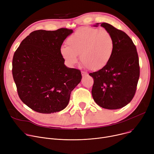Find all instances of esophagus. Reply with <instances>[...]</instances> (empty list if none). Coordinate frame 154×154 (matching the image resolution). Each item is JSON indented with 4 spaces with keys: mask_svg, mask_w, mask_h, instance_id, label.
<instances>
[{
    "mask_svg": "<svg viewBox=\"0 0 154 154\" xmlns=\"http://www.w3.org/2000/svg\"><path fill=\"white\" fill-rule=\"evenodd\" d=\"M81 74H82L83 77H85V76H86L88 75V74L86 73H85V72H84V71H81Z\"/></svg>",
    "mask_w": 154,
    "mask_h": 154,
    "instance_id": "obj_1",
    "label": "esophagus"
}]
</instances>
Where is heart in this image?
Listing matches in <instances>:
<instances>
[{
  "mask_svg": "<svg viewBox=\"0 0 154 154\" xmlns=\"http://www.w3.org/2000/svg\"><path fill=\"white\" fill-rule=\"evenodd\" d=\"M67 46L60 49L62 57L70 66L78 61L93 71L105 68L111 61L115 48L112 34L106 30L85 27L76 31L67 39Z\"/></svg>",
  "mask_w": 154,
  "mask_h": 154,
  "instance_id": "b5f03b06",
  "label": "heart"
}]
</instances>
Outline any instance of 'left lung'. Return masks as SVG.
<instances>
[{"mask_svg":"<svg viewBox=\"0 0 154 154\" xmlns=\"http://www.w3.org/2000/svg\"><path fill=\"white\" fill-rule=\"evenodd\" d=\"M101 26L112 34L115 48L107 65L89 73L94 79L91 93L99 106L117 109L128 104L136 91L140 75L139 57L135 45L125 32L107 23Z\"/></svg>","mask_w":154,"mask_h":154,"instance_id":"obj_1","label":"left lung"}]
</instances>
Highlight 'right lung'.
Listing matches in <instances>:
<instances>
[{
	"instance_id": "obj_1",
	"label": "right lung",
	"mask_w": 154,
	"mask_h": 154,
	"mask_svg": "<svg viewBox=\"0 0 154 154\" xmlns=\"http://www.w3.org/2000/svg\"><path fill=\"white\" fill-rule=\"evenodd\" d=\"M73 30L32 32L12 60V75L22 101L33 111L51 114L64 109L80 83L81 71L65 65L60 49Z\"/></svg>"
}]
</instances>
